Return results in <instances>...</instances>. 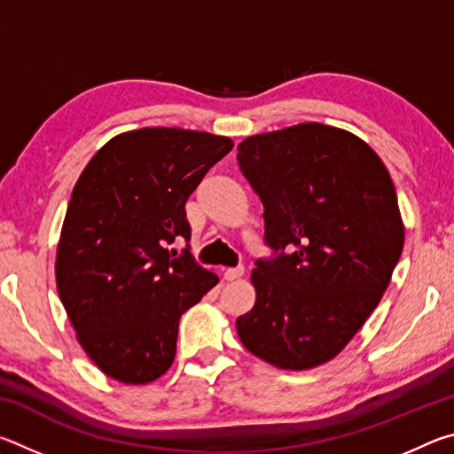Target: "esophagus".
Wrapping results in <instances>:
<instances>
[{"label":"esophagus","mask_w":454,"mask_h":454,"mask_svg":"<svg viewBox=\"0 0 454 454\" xmlns=\"http://www.w3.org/2000/svg\"><path fill=\"white\" fill-rule=\"evenodd\" d=\"M240 276H244V266H236V268H228L224 272V278L226 280H238Z\"/></svg>","instance_id":"1"}]
</instances>
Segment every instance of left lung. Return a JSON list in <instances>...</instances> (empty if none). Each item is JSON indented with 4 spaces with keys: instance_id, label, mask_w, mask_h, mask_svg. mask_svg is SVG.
<instances>
[{
    "instance_id": "left-lung-1",
    "label": "left lung",
    "mask_w": 454,
    "mask_h": 454,
    "mask_svg": "<svg viewBox=\"0 0 454 454\" xmlns=\"http://www.w3.org/2000/svg\"><path fill=\"white\" fill-rule=\"evenodd\" d=\"M236 158L272 250L252 270L256 304L238 336L286 371L325 364L379 306L403 254L395 184L371 145L317 121L246 137Z\"/></svg>"
}]
</instances>
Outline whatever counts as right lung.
<instances>
[{"label":"right lung","instance_id":"right-lung-1","mask_svg":"<svg viewBox=\"0 0 454 454\" xmlns=\"http://www.w3.org/2000/svg\"><path fill=\"white\" fill-rule=\"evenodd\" d=\"M224 136L178 128L120 134L83 168L58 246L61 304L88 356L126 384L162 376L182 314L218 284L190 246L186 206L206 172L232 150Z\"/></svg>","mask_w":454,"mask_h":454}]
</instances>
